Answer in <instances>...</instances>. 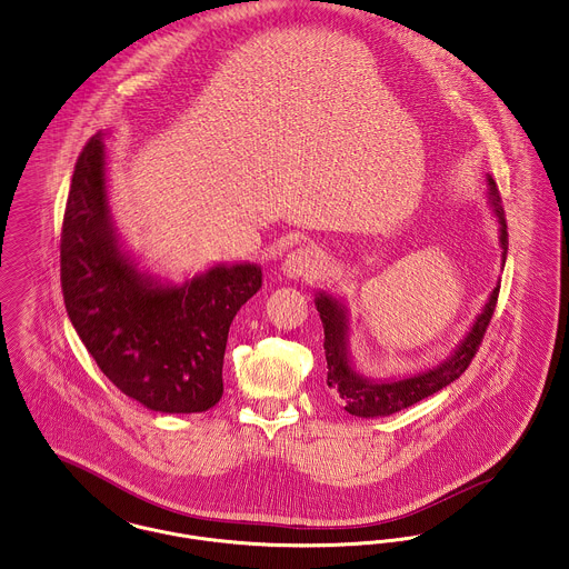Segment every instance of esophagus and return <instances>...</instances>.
I'll return each instance as SVG.
<instances>
[{"mask_svg": "<svg viewBox=\"0 0 569 569\" xmlns=\"http://www.w3.org/2000/svg\"><path fill=\"white\" fill-rule=\"evenodd\" d=\"M320 267H322V258L318 249L299 247L286 256L281 270L288 279H301V277H313Z\"/></svg>", "mask_w": 569, "mask_h": 569, "instance_id": "34e87169", "label": "esophagus"}]
</instances>
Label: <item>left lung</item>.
Listing matches in <instances>:
<instances>
[{
    "instance_id": "left-lung-1",
    "label": "left lung",
    "mask_w": 569,
    "mask_h": 569,
    "mask_svg": "<svg viewBox=\"0 0 569 569\" xmlns=\"http://www.w3.org/2000/svg\"><path fill=\"white\" fill-rule=\"evenodd\" d=\"M488 203L490 210L499 223V244H501V268L507 260V223H505V210H502L501 196L495 178L488 173ZM501 279L497 281L495 290L490 292L488 301L481 307V311L475 316L467 335L458 341V346L451 350L447 359H442L435 368L421 369L415 373L391 376V378H373L366 376L357 368L352 350H350V311L343 299L335 297L327 290L316 292V309L320 313L322 327H325V355H327V385L329 393L335 401L343 406L346 412L373 419V417H389L398 410H403L417 401L426 400L435 396L436 391L445 389L453 380H458L467 371L483 333L490 325V318L495 313L497 299H499Z\"/></svg>"
}]
</instances>
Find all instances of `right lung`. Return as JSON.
Returning a JSON list of instances; mask_svg holds the SVG:
<instances>
[{
	"label": "right lung",
	"instance_id": "1",
	"mask_svg": "<svg viewBox=\"0 0 569 569\" xmlns=\"http://www.w3.org/2000/svg\"><path fill=\"white\" fill-rule=\"evenodd\" d=\"M104 137L88 141L70 182L60 244L68 318L124 396L154 412H203L223 396L230 325L262 288V268L219 262L171 281L141 267L111 214Z\"/></svg>",
	"mask_w": 569,
	"mask_h": 569
}]
</instances>
